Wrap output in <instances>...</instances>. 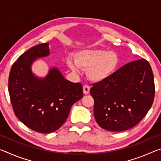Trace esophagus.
I'll return each mask as SVG.
<instances>
[{"mask_svg": "<svg viewBox=\"0 0 161 161\" xmlns=\"http://www.w3.org/2000/svg\"><path fill=\"white\" fill-rule=\"evenodd\" d=\"M89 91H90V86H89V85H86V84L83 86V92L84 94H89Z\"/></svg>", "mask_w": 161, "mask_h": 161, "instance_id": "esophagus-1", "label": "esophagus"}]
</instances>
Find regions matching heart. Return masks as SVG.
Instances as JSON below:
<instances>
[{"instance_id": "1", "label": "heart", "mask_w": 161, "mask_h": 161, "mask_svg": "<svg viewBox=\"0 0 161 161\" xmlns=\"http://www.w3.org/2000/svg\"><path fill=\"white\" fill-rule=\"evenodd\" d=\"M119 60V56L115 52L92 49L78 52L76 59L69 57L67 65L74 72H78L80 68L86 69L89 80L100 81L106 80L115 71Z\"/></svg>"}]
</instances>
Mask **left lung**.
Returning <instances> with one entry per match:
<instances>
[{
    "instance_id": "obj_1",
    "label": "left lung",
    "mask_w": 161,
    "mask_h": 161,
    "mask_svg": "<svg viewBox=\"0 0 161 161\" xmlns=\"http://www.w3.org/2000/svg\"><path fill=\"white\" fill-rule=\"evenodd\" d=\"M92 86L95 119L111 131H122L138 124L151 108L155 97L153 74L145 59L125 64Z\"/></svg>"
}]
</instances>
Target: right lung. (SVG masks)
<instances>
[{
    "label": "right lung",
    "instance_id": "obj_1",
    "mask_svg": "<svg viewBox=\"0 0 161 161\" xmlns=\"http://www.w3.org/2000/svg\"><path fill=\"white\" fill-rule=\"evenodd\" d=\"M48 43L29 49L13 63L8 78V92L15 116L35 131H55L69 116L70 108L83 97L81 83L64 79L57 68H51L45 78L32 74L36 58L50 54Z\"/></svg>",
    "mask_w": 161,
    "mask_h": 161
}]
</instances>
